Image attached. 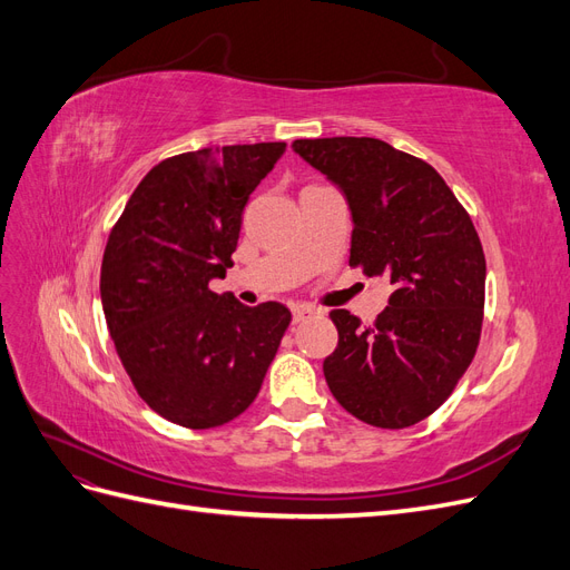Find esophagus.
<instances>
[{"mask_svg":"<svg viewBox=\"0 0 570 570\" xmlns=\"http://www.w3.org/2000/svg\"><path fill=\"white\" fill-rule=\"evenodd\" d=\"M312 314H314V312H312V308H308V306H295V308H292V321L302 323L304 318H308Z\"/></svg>","mask_w":570,"mask_h":570,"instance_id":"esophagus-1","label":"esophagus"}]
</instances>
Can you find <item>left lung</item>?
I'll return each instance as SVG.
<instances>
[{"label": "left lung", "instance_id": "8db88e82", "mask_svg": "<svg viewBox=\"0 0 570 570\" xmlns=\"http://www.w3.org/2000/svg\"><path fill=\"white\" fill-rule=\"evenodd\" d=\"M352 209L350 266L387 278L390 306L364 325L333 308L327 387L352 416L400 430L438 411L475 356L485 254L469 212L438 170L375 137L292 142Z\"/></svg>", "mask_w": 570, "mask_h": 570}]
</instances>
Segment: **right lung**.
Wrapping results in <instances>:
<instances>
[{"instance_id":"obj_1","label":"right lung","mask_w":570,"mask_h":570,"mask_svg":"<svg viewBox=\"0 0 570 570\" xmlns=\"http://www.w3.org/2000/svg\"><path fill=\"white\" fill-rule=\"evenodd\" d=\"M285 147L164 159L111 228L99 278L109 333L137 394L170 423L206 430L237 419L292 321L278 302L245 306L209 289L233 266L245 204Z\"/></svg>"}]
</instances>
